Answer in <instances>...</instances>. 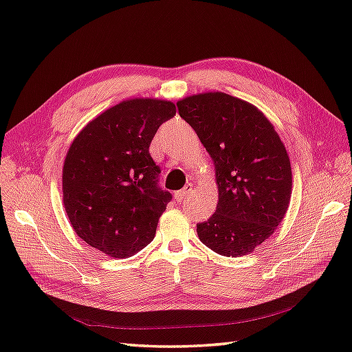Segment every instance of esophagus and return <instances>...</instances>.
Returning a JSON list of instances; mask_svg holds the SVG:
<instances>
[{
    "mask_svg": "<svg viewBox=\"0 0 352 352\" xmlns=\"http://www.w3.org/2000/svg\"><path fill=\"white\" fill-rule=\"evenodd\" d=\"M193 190V184H186L184 188L182 189V190H178L177 193H175V198H177V201H183L186 197H189V193Z\"/></svg>",
    "mask_w": 352,
    "mask_h": 352,
    "instance_id": "34e87169",
    "label": "esophagus"
}]
</instances>
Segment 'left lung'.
<instances>
[{"mask_svg":"<svg viewBox=\"0 0 352 352\" xmlns=\"http://www.w3.org/2000/svg\"><path fill=\"white\" fill-rule=\"evenodd\" d=\"M177 107L213 159L219 188L214 213L197 223L199 241L221 256H245L287 212L292 169L286 148L258 109L231 95H193Z\"/></svg>","mask_w":352,"mask_h":352,"instance_id":"1","label":"left lung"}]
</instances>
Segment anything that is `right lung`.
Here are the masks:
<instances>
[{
    "label": "right lung",
    "mask_w": 352,
    "mask_h": 352,
    "mask_svg": "<svg viewBox=\"0 0 352 352\" xmlns=\"http://www.w3.org/2000/svg\"><path fill=\"white\" fill-rule=\"evenodd\" d=\"M162 100H129L104 111L74 139L63 166V204L80 239L115 258L131 257L155 236L172 193L159 186L149 145L175 116Z\"/></svg>",
    "instance_id": "obj_1"
}]
</instances>
